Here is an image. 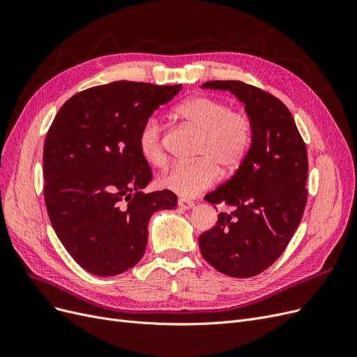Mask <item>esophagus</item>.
Here are the masks:
<instances>
[{
	"label": "esophagus",
	"instance_id": "obj_1",
	"mask_svg": "<svg viewBox=\"0 0 357 357\" xmlns=\"http://www.w3.org/2000/svg\"><path fill=\"white\" fill-rule=\"evenodd\" d=\"M178 207H180V208H183V210H190V208L195 207V202H193V201H189V199H183V198H180V199H178Z\"/></svg>",
	"mask_w": 357,
	"mask_h": 357
}]
</instances>
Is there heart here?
<instances>
[{
  "mask_svg": "<svg viewBox=\"0 0 357 357\" xmlns=\"http://www.w3.org/2000/svg\"><path fill=\"white\" fill-rule=\"evenodd\" d=\"M174 114L201 134L197 160L176 164L158 180L159 186L183 198L198 197L223 176H231L245 160L253 143V123L247 113L211 96L197 95L181 101ZM142 156L153 167L167 162L164 125L155 116L146 119L138 132Z\"/></svg>",
  "mask_w": 357,
  "mask_h": 357,
  "instance_id": "b5f03b06",
  "label": "heart"
}]
</instances>
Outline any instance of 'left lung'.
Wrapping results in <instances>:
<instances>
[{
  "label": "left lung",
  "mask_w": 357,
  "mask_h": 357,
  "mask_svg": "<svg viewBox=\"0 0 357 357\" xmlns=\"http://www.w3.org/2000/svg\"><path fill=\"white\" fill-rule=\"evenodd\" d=\"M207 89L232 92L245 104L253 143L243 165L205 201L234 207L220 213L214 228L199 235L205 261L218 271L248 278L282 256L304 214L308 156L287 107L256 86L240 80H213Z\"/></svg>",
  "instance_id": "obj_1"
}]
</instances>
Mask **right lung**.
Instances as JSON below:
<instances>
[{"label":"right lung","mask_w":357,"mask_h":357,"mask_svg":"<svg viewBox=\"0 0 357 357\" xmlns=\"http://www.w3.org/2000/svg\"><path fill=\"white\" fill-rule=\"evenodd\" d=\"M180 89L128 80L93 86L53 119L43 150L47 214L66 250L93 275L132 268L146 252L152 214L177 205L171 190L143 192L153 176L138 132Z\"/></svg>","instance_id":"add662e5"}]
</instances>
